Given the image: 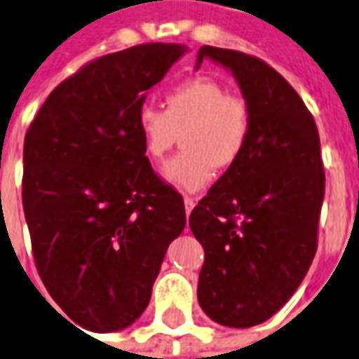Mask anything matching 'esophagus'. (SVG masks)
Instances as JSON below:
<instances>
[{
    "instance_id": "esophagus-1",
    "label": "esophagus",
    "mask_w": 359,
    "mask_h": 359,
    "mask_svg": "<svg viewBox=\"0 0 359 359\" xmlns=\"http://www.w3.org/2000/svg\"><path fill=\"white\" fill-rule=\"evenodd\" d=\"M196 203H198V201H196V198H190V196H186V198H184L186 215H190L191 209H194V207H196Z\"/></svg>"
}]
</instances>
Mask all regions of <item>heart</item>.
<instances>
[{"mask_svg":"<svg viewBox=\"0 0 359 359\" xmlns=\"http://www.w3.org/2000/svg\"><path fill=\"white\" fill-rule=\"evenodd\" d=\"M143 154L161 163L182 135L184 150L168 161L163 177L182 191L210 184L218 169L233 168L245 154L252 130L248 101L212 76H190L165 92L163 111L144 103L135 114Z\"/></svg>","mask_w":359,"mask_h":359,"instance_id":"1","label":"heart"}]
</instances>
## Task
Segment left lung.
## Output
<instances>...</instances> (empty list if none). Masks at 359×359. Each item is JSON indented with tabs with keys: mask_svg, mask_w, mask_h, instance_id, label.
<instances>
[{
	"mask_svg": "<svg viewBox=\"0 0 359 359\" xmlns=\"http://www.w3.org/2000/svg\"><path fill=\"white\" fill-rule=\"evenodd\" d=\"M233 71L252 111L245 154L190 215L205 250L198 299L228 327L262 324L294 295L313 264L325 191L320 137L311 111L264 60L205 45Z\"/></svg>",
	"mask_w": 359,
	"mask_h": 359,
	"instance_id": "1",
	"label": "left lung"
}]
</instances>
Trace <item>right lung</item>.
Returning <instances> with one entry per match:
<instances>
[{
  "mask_svg": "<svg viewBox=\"0 0 359 359\" xmlns=\"http://www.w3.org/2000/svg\"><path fill=\"white\" fill-rule=\"evenodd\" d=\"M186 46L147 43L82 65L60 82L24 139L22 205L35 267L62 311L116 332L147 309L184 199L158 177L137 137L144 92Z\"/></svg>",
  "mask_w": 359,
  "mask_h": 359,
  "instance_id": "obj_1",
  "label": "right lung"
}]
</instances>
